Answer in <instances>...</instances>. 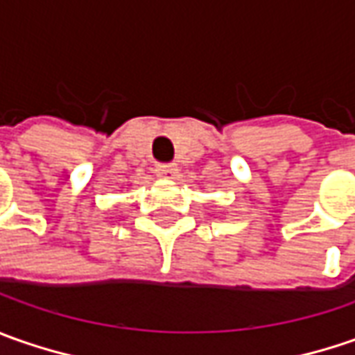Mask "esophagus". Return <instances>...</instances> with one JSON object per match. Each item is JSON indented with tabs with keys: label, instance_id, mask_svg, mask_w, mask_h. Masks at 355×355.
Wrapping results in <instances>:
<instances>
[{
	"label": "esophagus",
	"instance_id": "esophagus-1",
	"mask_svg": "<svg viewBox=\"0 0 355 355\" xmlns=\"http://www.w3.org/2000/svg\"><path fill=\"white\" fill-rule=\"evenodd\" d=\"M156 173L159 178H168V180H173L178 173H180V168L178 164H157Z\"/></svg>",
	"mask_w": 355,
	"mask_h": 355
}]
</instances>
